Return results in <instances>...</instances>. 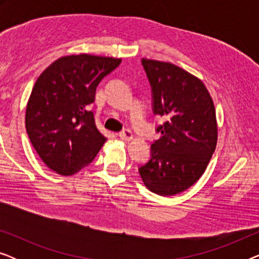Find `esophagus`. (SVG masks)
<instances>
[{
    "instance_id": "34e87169",
    "label": "esophagus",
    "mask_w": 259,
    "mask_h": 259,
    "mask_svg": "<svg viewBox=\"0 0 259 259\" xmlns=\"http://www.w3.org/2000/svg\"><path fill=\"white\" fill-rule=\"evenodd\" d=\"M119 137H120V139H122V140H125V141H128L131 139H133V134H132V132H131L130 130L121 131V132L119 133Z\"/></svg>"
}]
</instances>
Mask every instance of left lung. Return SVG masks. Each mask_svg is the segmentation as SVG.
<instances>
[{"mask_svg": "<svg viewBox=\"0 0 259 259\" xmlns=\"http://www.w3.org/2000/svg\"><path fill=\"white\" fill-rule=\"evenodd\" d=\"M152 90L154 115L165 118L155 131L151 158L139 167L145 186L173 196L192 186L210 161L218 137L213 101L203 81L180 67L141 60Z\"/></svg>", "mask_w": 259, "mask_h": 259, "instance_id": "8db88e82", "label": "left lung"}]
</instances>
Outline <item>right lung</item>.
Returning a JSON list of instances; mask_svg holds the SVG:
<instances>
[{"label": "right lung", "mask_w": 259, "mask_h": 259, "mask_svg": "<svg viewBox=\"0 0 259 259\" xmlns=\"http://www.w3.org/2000/svg\"><path fill=\"white\" fill-rule=\"evenodd\" d=\"M120 62L88 54L63 56L35 82L26 130L42 161L59 175L72 176L86 167L107 140L95 126L91 105L98 84Z\"/></svg>", "instance_id": "right-lung-1"}]
</instances>
